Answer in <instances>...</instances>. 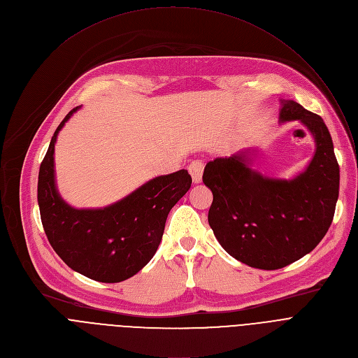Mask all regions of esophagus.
Listing matches in <instances>:
<instances>
[{
  "label": "esophagus",
  "instance_id": "34e87169",
  "mask_svg": "<svg viewBox=\"0 0 358 358\" xmlns=\"http://www.w3.org/2000/svg\"><path fill=\"white\" fill-rule=\"evenodd\" d=\"M188 173L191 174L192 181H194L195 184L201 182V180H202V173H203V163L199 162V160L192 162V163L188 166Z\"/></svg>",
  "mask_w": 358,
  "mask_h": 358
}]
</instances>
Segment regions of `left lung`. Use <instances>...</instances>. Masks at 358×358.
<instances>
[{
  "label": "left lung",
  "instance_id": "8db88e82",
  "mask_svg": "<svg viewBox=\"0 0 358 358\" xmlns=\"http://www.w3.org/2000/svg\"><path fill=\"white\" fill-rule=\"evenodd\" d=\"M279 123L299 122L315 138V156L290 180L253 170L250 151L215 159L202 181L214 195L208 222L236 261L275 271L312 252L329 231L338 198L340 169L333 140L319 115L282 100Z\"/></svg>",
  "mask_w": 358,
  "mask_h": 358
}]
</instances>
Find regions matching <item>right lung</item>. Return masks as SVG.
<instances>
[{
  "instance_id": "obj_1",
  "label": "right lung",
  "mask_w": 358,
  "mask_h": 358,
  "mask_svg": "<svg viewBox=\"0 0 358 358\" xmlns=\"http://www.w3.org/2000/svg\"><path fill=\"white\" fill-rule=\"evenodd\" d=\"M72 109L55 130L41 163L38 206L48 241L59 258L78 273L103 283L134 276L155 257L171 208L191 187V176L180 170L147 181L103 208H73L55 182V143Z\"/></svg>"
}]
</instances>
